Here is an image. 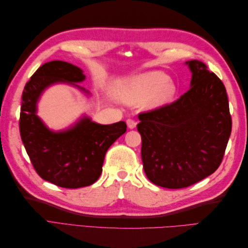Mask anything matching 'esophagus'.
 I'll use <instances>...</instances> for the list:
<instances>
[{
	"instance_id": "esophagus-1",
	"label": "esophagus",
	"mask_w": 248,
	"mask_h": 248,
	"mask_svg": "<svg viewBox=\"0 0 248 248\" xmlns=\"http://www.w3.org/2000/svg\"><path fill=\"white\" fill-rule=\"evenodd\" d=\"M126 123H127V126H128V128H130V129L136 128L137 122L134 121V120H132V119H128V120H127V121H126Z\"/></svg>"
}]
</instances>
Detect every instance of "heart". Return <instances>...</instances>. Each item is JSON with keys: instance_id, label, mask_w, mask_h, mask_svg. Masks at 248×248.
Instances as JSON below:
<instances>
[{"instance_id": "b5f03b06", "label": "heart", "mask_w": 248, "mask_h": 248, "mask_svg": "<svg viewBox=\"0 0 248 248\" xmlns=\"http://www.w3.org/2000/svg\"><path fill=\"white\" fill-rule=\"evenodd\" d=\"M176 93V86L167 74L162 72H149L134 78L117 89V95L127 103H140L145 101L149 108H155L168 103Z\"/></svg>"}]
</instances>
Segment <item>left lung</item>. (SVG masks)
Here are the masks:
<instances>
[{"label":"left lung","mask_w":248,"mask_h":248,"mask_svg":"<svg viewBox=\"0 0 248 248\" xmlns=\"http://www.w3.org/2000/svg\"><path fill=\"white\" fill-rule=\"evenodd\" d=\"M186 64L192 73L188 91L174 102L139 115L146 176L170 189L188 187L213 174L232 131L223 82L198 60Z\"/></svg>","instance_id":"1"}]
</instances>
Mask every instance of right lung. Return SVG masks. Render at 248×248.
I'll use <instances>...</instances> for the list:
<instances>
[{"mask_svg":"<svg viewBox=\"0 0 248 248\" xmlns=\"http://www.w3.org/2000/svg\"><path fill=\"white\" fill-rule=\"evenodd\" d=\"M85 78L77 66L51 61L36 70L21 97L19 131L30 160L43 180L64 188H79L95 183L101 175L108 148L127 128L123 121L101 125L86 117L60 132L49 130L42 123L36 115V104L43 90L59 81H68L80 88L74 82H80Z\"/></svg>","mask_w":248,"mask_h":248,"instance_id":"right-lung-1","label":"right lung"}]
</instances>
